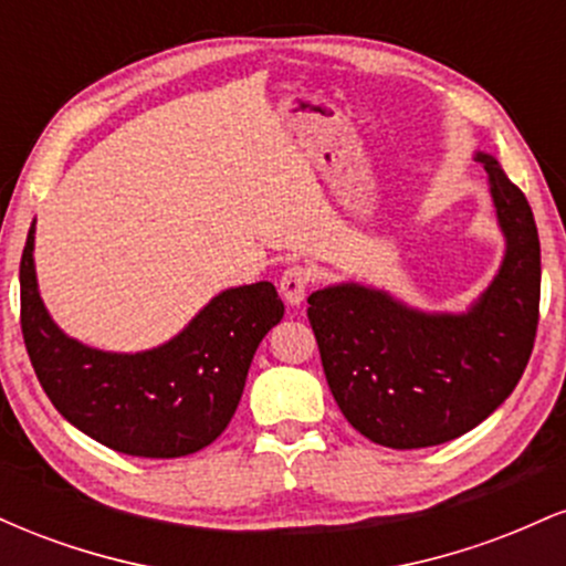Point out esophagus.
Here are the masks:
<instances>
[{"instance_id":"esophagus-1","label":"esophagus","mask_w":566,"mask_h":566,"mask_svg":"<svg viewBox=\"0 0 566 566\" xmlns=\"http://www.w3.org/2000/svg\"><path fill=\"white\" fill-rule=\"evenodd\" d=\"M311 282H314V274H311L308 265L295 263L279 279V292H282V297L290 305H297L305 297V290L311 287Z\"/></svg>"}]
</instances>
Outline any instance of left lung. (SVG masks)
<instances>
[{
    "mask_svg": "<svg viewBox=\"0 0 566 566\" xmlns=\"http://www.w3.org/2000/svg\"><path fill=\"white\" fill-rule=\"evenodd\" d=\"M495 199L505 258L469 314H423L380 290L337 284L308 297V322L337 407L391 450L444 444L509 399L541 319V239L522 188L476 154Z\"/></svg>",
    "mask_w": 566,
    "mask_h": 566,
    "instance_id": "8db88e82",
    "label": "left lung"
}]
</instances>
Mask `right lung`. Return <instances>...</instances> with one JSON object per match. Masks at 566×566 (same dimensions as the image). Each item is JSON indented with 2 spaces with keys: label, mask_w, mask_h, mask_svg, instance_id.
Segmentation results:
<instances>
[{
  "label": "right lung",
  "mask_w": 566,
  "mask_h": 566,
  "mask_svg": "<svg viewBox=\"0 0 566 566\" xmlns=\"http://www.w3.org/2000/svg\"><path fill=\"white\" fill-rule=\"evenodd\" d=\"M282 316L274 284H247L220 292L165 346L106 354L55 327L36 290L34 226L23 247L21 329L44 394L71 426L135 458L212 444L237 412L258 343Z\"/></svg>",
  "instance_id": "right-lung-1"
}]
</instances>
